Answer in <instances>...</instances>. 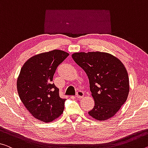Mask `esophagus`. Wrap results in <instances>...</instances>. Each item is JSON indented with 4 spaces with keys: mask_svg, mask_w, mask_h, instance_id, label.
<instances>
[{
    "mask_svg": "<svg viewBox=\"0 0 148 148\" xmlns=\"http://www.w3.org/2000/svg\"><path fill=\"white\" fill-rule=\"evenodd\" d=\"M84 97V92L82 90H79L76 94V97L79 98V99H81Z\"/></svg>",
    "mask_w": 148,
    "mask_h": 148,
    "instance_id": "34e87169",
    "label": "esophagus"
}]
</instances>
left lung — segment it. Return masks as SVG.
<instances>
[{"label":"left lung","instance_id":"8db88e82","mask_svg":"<svg viewBox=\"0 0 148 148\" xmlns=\"http://www.w3.org/2000/svg\"><path fill=\"white\" fill-rule=\"evenodd\" d=\"M72 58L89 80L95 106L88 114L97 120L112 117L128 99L129 78L119 59L105 52H77Z\"/></svg>","mask_w":148,"mask_h":148}]
</instances>
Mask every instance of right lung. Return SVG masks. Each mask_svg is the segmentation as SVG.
I'll return each mask as SVG.
<instances>
[{"instance_id": "right-lung-1", "label": "right lung", "mask_w": 148, "mask_h": 148, "mask_svg": "<svg viewBox=\"0 0 148 148\" xmlns=\"http://www.w3.org/2000/svg\"><path fill=\"white\" fill-rule=\"evenodd\" d=\"M69 53L54 49L32 56L25 62L17 79L18 93L29 113L35 119L50 122L64 110L65 99L53 83L57 67Z\"/></svg>"}]
</instances>
